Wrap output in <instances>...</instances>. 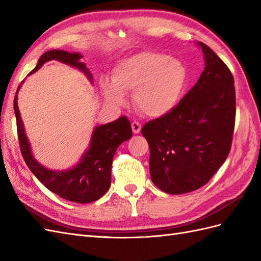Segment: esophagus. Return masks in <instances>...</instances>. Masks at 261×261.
Listing matches in <instances>:
<instances>
[{
	"label": "esophagus",
	"instance_id": "obj_1",
	"mask_svg": "<svg viewBox=\"0 0 261 261\" xmlns=\"http://www.w3.org/2000/svg\"><path fill=\"white\" fill-rule=\"evenodd\" d=\"M132 129H133L134 134H138L140 132V129H141V124L136 122V121H134L132 123Z\"/></svg>",
	"mask_w": 261,
	"mask_h": 261
}]
</instances>
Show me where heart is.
<instances>
[{
	"mask_svg": "<svg viewBox=\"0 0 261 261\" xmlns=\"http://www.w3.org/2000/svg\"><path fill=\"white\" fill-rule=\"evenodd\" d=\"M112 84H101L106 100L124 106V93L134 92L136 107L144 114L160 117L176 107L186 83V69L178 60L151 51L139 52L118 62L112 70Z\"/></svg>",
	"mask_w": 261,
	"mask_h": 261,
	"instance_id": "heart-1",
	"label": "heart"
}]
</instances>
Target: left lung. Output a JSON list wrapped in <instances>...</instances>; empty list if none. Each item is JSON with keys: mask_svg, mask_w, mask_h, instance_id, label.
Returning <instances> with one entry per match:
<instances>
[{"mask_svg": "<svg viewBox=\"0 0 261 261\" xmlns=\"http://www.w3.org/2000/svg\"><path fill=\"white\" fill-rule=\"evenodd\" d=\"M206 67L172 111L146 123L141 134L150 149L153 184L171 195L207 184L230 153L236 114L231 70L199 42Z\"/></svg>", "mask_w": 261, "mask_h": 261, "instance_id": "obj_1", "label": "left lung"}]
</instances>
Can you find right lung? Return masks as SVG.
I'll return each mask as SVG.
<instances>
[{"instance_id": "right-lung-1", "label": "right lung", "mask_w": 261, "mask_h": 261, "mask_svg": "<svg viewBox=\"0 0 261 261\" xmlns=\"http://www.w3.org/2000/svg\"><path fill=\"white\" fill-rule=\"evenodd\" d=\"M81 59L82 55L78 53L51 50L41 55L37 66L30 74L37 72L45 62L57 60L83 70L91 80V74L84 63L80 62ZM19 87L14 98V111L16 115L20 152L27 167L49 191L63 199L78 203H89L101 198L111 185V167L117 147L133 135L127 117L121 116L114 122L98 126L93 132L90 148L74 169L66 172L51 171L39 164L31 154L17 106Z\"/></svg>"}]
</instances>
